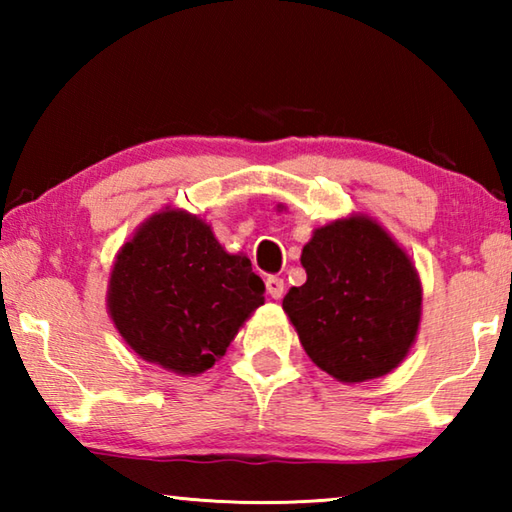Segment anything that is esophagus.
Here are the masks:
<instances>
[{
	"instance_id": "obj_1",
	"label": "esophagus",
	"mask_w": 512,
	"mask_h": 512,
	"mask_svg": "<svg viewBox=\"0 0 512 512\" xmlns=\"http://www.w3.org/2000/svg\"><path fill=\"white\" fill-rule=\"evenodd\" d=\"M266 293L273 300H280L284 296V280L277 275H268L266 277Z\"/></svg>"
}]
</instances>
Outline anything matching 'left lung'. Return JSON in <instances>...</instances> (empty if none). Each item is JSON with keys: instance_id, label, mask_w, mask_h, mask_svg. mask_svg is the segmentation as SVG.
Masks as SVG:
<instances>
[{"instance_id": "1", "label": "left lung", "mask_w": 512, "mask_h": 512, "mask_svg": "<svg viewBox=\"0 0 512 512\" xmlns=\"http://www.w3.org/2000/svg\"><path fill=\"white\" fill-rule=\"evenodd\" d=\"M307 282L282 300L300 343L339 381L402 363L420 325L422 287L404 250L368 216L318 228L300 257Z\"/></svg>"}]
</instances>
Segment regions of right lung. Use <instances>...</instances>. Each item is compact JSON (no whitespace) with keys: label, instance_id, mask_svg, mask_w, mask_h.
<instances>
[{"label":"right lung","instance_id":"1","mask_svg":"<svg viewBox=\"0 0 512 512\" xmlns=\"http://www.w3.org/2000/svg\"><path fill=\"white\" fill-rule=\"evenodd\" d=\"M259 305L264 282L250 259L225 253L210 225L178 210L151 216L110 273L119 334L142 359L178 375L212 368Z\"/></svg>","mask_w":512,"mask_h":512}]
</instances>
